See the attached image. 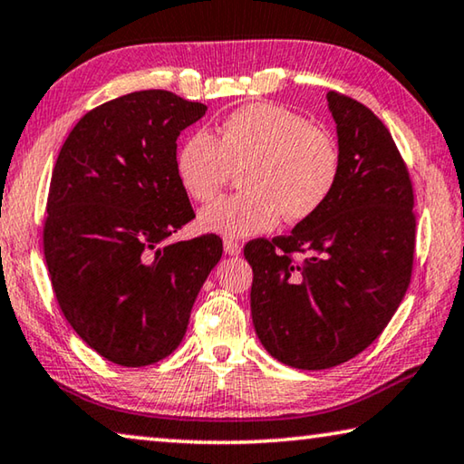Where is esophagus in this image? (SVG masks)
<instances>
[{
  "mask_svg": "<svg viewBox=\"0 0 464 464\" xmlns=\"http://www.w3.org/2000/svg\"><path fill=\"white\" fill-rule=\"evenodd\" d=\"M225 252L229 256H237V254H241V244L233 239H225Z\"/></svg>",
  "mask_w": 464,
  "mask_h": 464,
  "instance_id": "esophagus-1",
  "label": "esophagus"
}]
</instances>
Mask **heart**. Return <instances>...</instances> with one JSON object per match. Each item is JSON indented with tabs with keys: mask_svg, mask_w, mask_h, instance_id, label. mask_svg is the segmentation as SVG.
<instances>
[{
	"mask_svg": "<svg viewBox=\"0 0 464 464\" xmlns=\"http://www.w3.org/2000/svg\"><path fill=\"white\" fill-rule=\"evenodd\" d=\"M246 167V192L218 198L198 215L206 233L252 237L286 220L314 217L333 196L341 175V152L328 131L275 102H254L231 111L218 136L196 130L179 146L175 171L189 198L206 202Z\"/></svg>",
	"mask_w": 464,
	"mask_h": 464,
	"instance_id": "b5f03b06",
	"label": "heart"
}]
</instances>
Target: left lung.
<instances>
[{
  "mask_svg": "<svg viewBox=\"0 0 464 464\" xmlns=\"http://www.w3.org/2000/svg\"><path fill=\"white\" fill-rule=\"evenodd\" d=\"M326 99L341 152L333 196L289 235L244 249L256 334L297 370H328L370 347L409 289L415 254L413 186L391 131L355 99Z\"/></svg>",
  "mask_w": 464,
  "mask_h": 464,
  "instance_id": "1",
  "label": "left lung"
}]
</instances>
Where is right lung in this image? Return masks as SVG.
Instances as JSON below:
<instances>
[{
  "instance_id": "obj_1",
  "label": "right lung",
  "mask_w": 464,
  "mask_h": 464,
  "mask_svg": "<svg viewBox=\"0 0 464 464\" xmlns=\"http://www.w3.org/2000/svg\"><path fill=\"white\" fill-rule=\"evenodd\" d=\"M206 105L169 91L102 102L65 140L51 175L43 249L65 320L123 367L179 347L217 235L167 244L196 215L175 171L178 136Z\"/></svg>"
}]
</instances>
